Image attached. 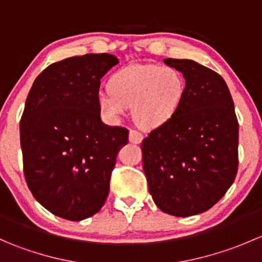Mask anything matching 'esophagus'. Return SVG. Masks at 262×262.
I'll use <instances>...</instances> for the list:
<instances>
[{
  "instance_id": "1",
  "label": "esophagus",
  "mask_w": 262,
  "mask_h": 262,
  "mask_svg": "<svg viewBox=\"0 0 262 262\" xmlns=\"http://www.w3.org/2000/svg\"><path fill=\"white\" fill-rule=\"evenodd\" d=\"M142 141H143V136H142V133H139V132L137 130H133V129L129 130V142H130V143L138 144L141 143Z\"/></svg>"
}]
</instances>
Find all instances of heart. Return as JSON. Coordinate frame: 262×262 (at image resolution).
<instances>
[{
	"label": "heart",
	"mask_w": 262,
	"mask_h": 262,
	"mask_svg": "<svg viewBox=\"0 0 262 262\" xmlns=\"http://www.w3.org/2000/svg\"><path fill=\"white\" fill-rule=\"evenodd\" d=\"M109 89L97 95V106L105 118L119 119L132 106L137 123L152 129L178 113L186 81L180 71L168 66L132 64L116 71Z\"/></svg>",
	"instance_id": "1"
}]
</instances>
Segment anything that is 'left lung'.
<instances>
[{"instance_id":"obj_1","label":"left lung","mask_w":262,"mask_h":262,"mask_svg":"<svg viewBox=\"0 0 262 262\" xmlns=\"http://www.w3.org/2000/svg\"><path fill=\"white\" fill-rule=\"evenodd\" d=\"M186 92L178 113L142 142L155 204L175 216L207 212L227 192L238 167V121L223 78L191 59H163Z\"/></svg>"}]
</instances>
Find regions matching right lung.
<instances>
[{
	"label": "right lung",
	"mask_w": 262,
	"mask_h": 262,
	"mask_svg": "<svg viewBox=\"0 0 262 262\" xmlns=\"http://www.w3.org/2000/svg\"><path fill=\"white\" fill-rule=\"evenodd\" d=\"M115 55L53 63L34 81L20 121L24 175L36 200L60 218L82 221L101 209L128 129L102 123L100 80Z\"/></svg>",
	"instance_id": "obj_1"
}]
</instances>
